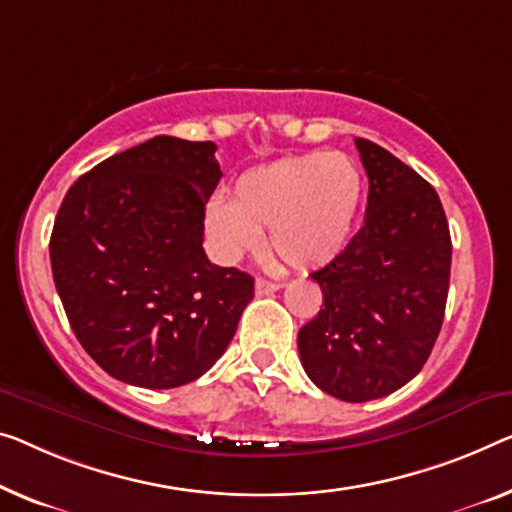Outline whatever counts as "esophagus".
<instances>
[{"instance_id":"1","label":"esophagus","mask_w":512,"mask_h":512,"mask_svg":"<svg viewBox=\"0 0 512 512\" xmlns=\"http://www.w3.org/2000/svg\"><path fill=\"white\" fill-rule=\"evenodd\" d=\"M280 289V282H273V280H264V278H257L255 280V294L257 296H266V294H273Z\"/></svg>"}]
</instances>
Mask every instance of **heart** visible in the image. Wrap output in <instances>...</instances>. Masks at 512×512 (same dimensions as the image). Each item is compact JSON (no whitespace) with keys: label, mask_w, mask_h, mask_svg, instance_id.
<instances>
[{"label":"heart","mask_w":512,"mask_h":512,"mask_svg":"<svg viewBox=\"0 0 512 512\" xmlns=\"http://www.w3.org/2000/svg\"><path fill=\"white\" fill-rule=\"evenodd\" d=\"M363 197L352 158L312 151L250 167L234 181L230 202H211L204 225L225 259H239L269 227V248L292 269H319L338 257Z\"/></svg>","instance_id":"1"}]
</instances>
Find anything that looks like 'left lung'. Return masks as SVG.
<instances>
[{"label": "left lung", "mask_w": 512, "mask_h": 512, "mask_svg": "<svg viewBox=\"0 0 512 512\" xmlns=\"http://www.w3.org/2000/svg\"><path fill=\"white\" fill-rule=\"evenodd\" d=\"M368 209L363 227L324 269L310 273L324 308L301 326L312 384L345 402L398 391L430 356L444 322L451 232L437 190L379 144L356 137Z\"/></svg>", "instance_id": "8db88e82"}]
</instances>
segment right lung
Returning a JSON list of instances; mask_svg holds the SVG:
<instances>
[{
    "label": "right lung",
    "instance_id": "add662e5",
    "mask_svg": "<svg viewBox=\"0 0 512 512\" xmlns=\"http://www.w3.org/2000/svg\"><path fill=\"white\" fill-rule=\"evenodd\" d=\"M220 165L213 142L156 135L68 188L50 236L68 324L110 377L177 388L234 338L255 280L204 253V204Z\"/></svg>",
    "mask_w": 512,
    "mask_h": 512
}]
</instances>
